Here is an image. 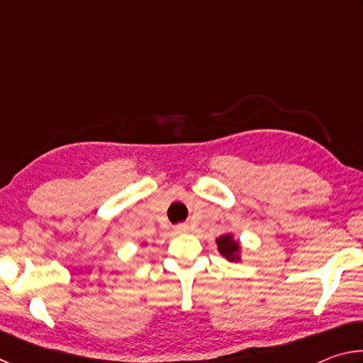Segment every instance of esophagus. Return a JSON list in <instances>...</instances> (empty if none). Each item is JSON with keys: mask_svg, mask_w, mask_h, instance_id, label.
Returning a JSON list of instances; mask_svg holds the SVG:
<instances>
[{"mask_svg": "<svg viewBox=\"0 0 363 363\" xmlns=\"http://www.w3.org/2000/svg\"><path fill=\"white\" fill-rule=\"evenodd\" d=\"M177 233H184V232H187L189 230V227L186 225V224H179V225H176V229H174Z\"/></svg>", "mask_w": 363, "mask_h": 363, "instance_id": "34e87169", "label": "esophagus"}]
</instances>
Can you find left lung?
Masks as SVG:
<instances>
[{"label":"left lung","mask_w":363,"mask_h":363,"mask_svg":"<svg viewBox=\"0 0 363 363\" xmlns=\"http://www.w3.org/2000/svg\"><path fill=\"white\" fill-rule=\"evenodd\" d=\"M219 253L229 261H240V243L233 238L232 233H224L216 238Z\"/></svg>","instance_id":"obj_1"}]
</instances>
